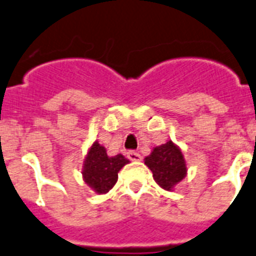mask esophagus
<instances>
[{
    "label": "esophagus",
    "instance_id": "esophagus-1",
    "mask_svg": "<svg viewBox=\"0 0 256 256\" xmlns=\"http://www.w3.org/2000/svg\"><path fill=\"white\" fill-rule=\"evenodd\" d=\"M128 158H130L132 161H140L142 160V156L139 152L136 151H128Z\"/></svg>",
    "mask_w": 256,
    "mask_h": 256
}]
</instances>
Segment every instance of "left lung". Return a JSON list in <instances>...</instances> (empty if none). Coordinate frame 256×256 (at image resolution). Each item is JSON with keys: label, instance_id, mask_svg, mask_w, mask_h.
Here are the masks:
<instances>
[{"label": "left lung", "instance_id": "8db88e82", "mask_svg": "<svg viewBox=\"0 0 256 256\" xmlns=\"http://www.w3.org/2000/svg\"><path fill=\"white\" fill-rule=\"evenodd\" d=\"M144 164L151 169L154 181L165 190H172L188 172L181 150L170 140L154 148L151 154L144 158Z\"/></svg>", "mask_w": 256, "mask_h": 256}]
</instances>
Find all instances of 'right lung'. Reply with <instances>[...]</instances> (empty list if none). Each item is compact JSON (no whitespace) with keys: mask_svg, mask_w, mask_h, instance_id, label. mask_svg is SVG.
<instances>
[{"mask_svg":"<svg viewBox=\"0 0 256 256\" xmlns=\"http://www.w3.org/2000/svg\"><path fill=\"white\" fill-rule=\"evenodd\" d=\"M128 162L122 154L109 158L106 150L95 142L88 151L83 166V178L86 184L98 194L108 192L117 182L118 172Z\"/></svg>","mask_w":256,"mask_h":256,"instance_id":"right-lung-1","label":"right lung"}]
</instances>
